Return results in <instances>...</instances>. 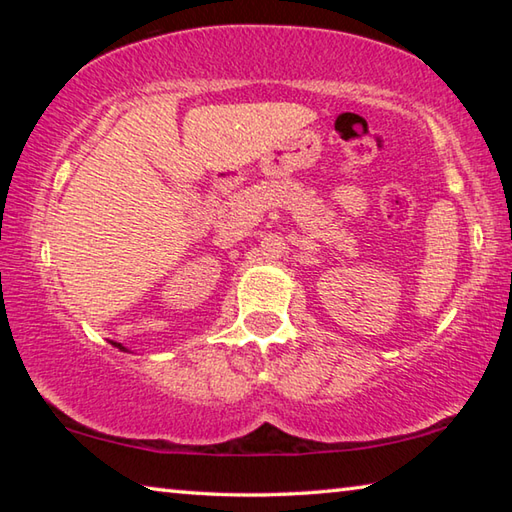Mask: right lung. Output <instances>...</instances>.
<instances>
[{
    "mask_svg": "<svg viewBox=\"0 0 512 512\" xmlns=\"http://www.w3.org/2000/svg\"><path fill=\"white\" fill-rule=\"evenodd\" d=\"M112 345H115V348H119L121 352H128V350H126V348H124V345H121V343H112Z\"/></svg>",
    "mask_w": 512,
    "mask_h": 512,
    "instance_id": "add662e5",
    "label": "right lung"
}]
</instances>
